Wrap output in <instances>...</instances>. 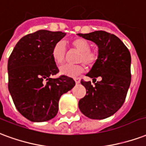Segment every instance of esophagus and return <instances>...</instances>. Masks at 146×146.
Returning a JSON list of instances; mask_svg holds the SVG:
<instances>
[{"instance_id": "obj_1", "label": "esophagus", "mask_w": 146, "mask_h": 146, "mask_svg": "<svg viewBox=\"0 0 146 146\" xmlns=\"http://www.w3.org/2000/svg\"><path fill=\"white\" fill-rule=\"evenodd\" d=\"M74 81H75V83L76 84L80 83V79L79 78H74Z\"/></svg>"}]
</instances>
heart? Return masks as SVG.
<instances>
[{"mask_svg": "<svg viewBox=\"0 0 146 146\" xmlns=\"http://www.w3.org/2000/svg\"><path fill=\"white\" fill-rule=\"evenodd\" d=\"M72 46L74 50L78 53L76 58L77 62L84 63L88 67H92L96 64L99 59V52L96 50L90 49V44L86 39L77 38L72 41ZM66 46L62 41L56 42L52 49V57L57 64H62L65 59ZM60 72L62 74L75 77L84 72L82 64H66L60 68Z\"/></svg>", "mask_w": 146, "mask_h": 146, "instance_id": "heart-1", "label": "heart"}]
</instances>
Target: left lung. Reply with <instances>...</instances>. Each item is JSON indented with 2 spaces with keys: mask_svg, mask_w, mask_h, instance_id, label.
Listing matches in <instances>:
<instances>
[{
  "mask_svg": "<svg viewBox=\"0 0 146 146\" xmlns=\"http://www.w3.org/2000/svg\"><path fill=\"white\" fill-rule=\"evenodd\" d=\"M78 35L95 42L99 48L97 62L86 74L92 78L94 86L81 80L87 91L78 107L90 119H105L114 114L124 103L131 80V54L121 39L105 31ZM96 77L101 81L97 82Z\"/></svg>",
  "mask_w": 146,
  "mask_h": 146,
  "instance_id": "8db88e82",
  "label": "left lung"
}]
</instances>
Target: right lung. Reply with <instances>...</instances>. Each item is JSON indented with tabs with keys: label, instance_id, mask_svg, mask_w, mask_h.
Masks as SVG:
<instances>
[{
	"label": "right lung",
	"instance_id": "obj_1",
	"mask_svg": "<svg viewBox=\"0 0 146 146\" xmlns=\"http://www.w3.org/2000/svg\"><path fill=\"white\" fill-rule=\"evenodd\" d=\"M65 35L43 29L28 34L17 42L9 57L8 90L18 111L29 121L54 118L60 96L75 85L66 75L50 78L59 72L52 49Z\"/></svg>",
	"mask_w": 146,
	"mask_h": 146
}]
</instances>
